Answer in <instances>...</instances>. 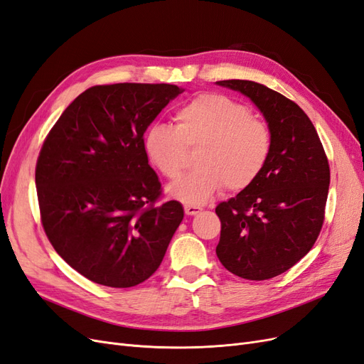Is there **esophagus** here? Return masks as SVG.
Masks as SVG:
<instances>
[{"label":"esophagus","instance_id":"34e87169","mask_svg":"<svg viewBox=\"0 0 364 364\" xmlns=\"http://www.w3.org/2000/svg\"><path fill=\"white\" fill-rule=\"evenodd\" d=\"M183 209H185L186 215H196V214H199L202 211L200 206H194V205H185Z\"/></svg>","mask_w":364,"mask_h":364}]
</instances>
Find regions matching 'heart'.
Returning <instances> with one entry per match:
<instances>
[{"mask_svg":"<svg viewBox=\"0 0 364 364\" xmlns=\"http://www.w3.org/2000/svg\"><path fill=\"white\" fill-rule=\"evenodd\" d=\"M149 162L168 179L179 178L188 151L200 149L199 168L168 186V194L186 205H203L226 185L246 190L266 168L272 134L250 109L220 94H202L176 112V127L155 121L142 139Z\"/></svg>","mask_w":364,"mask_h":364,"instance_id":"obj_1","label":"heart"}]
</instances>
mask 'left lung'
Listing matches in <instances>:
<instances>
[{
	"label": "left lung",
	"instance_id": "left-lung-1",
	"mask_svg": "<svg viewBox=\"0 0 364 364\" xmlns=\"http://www.w3.org/2000/svg\"><path fill=\"white\" fill-rule=\"evenodd\" d=\"M215 83L247 97L272 134V153L259 178L215 208L222 222L215 253L240 278L270 279L316 243L328 197V159L310 118L287 97L250 80Z\"/></svg>",
	"mask_w": 364,
	"mask_h": 364
}]
</instances>
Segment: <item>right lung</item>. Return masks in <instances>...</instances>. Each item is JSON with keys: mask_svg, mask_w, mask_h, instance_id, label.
Masks as SVG:
<instances>
[{"mask_svg": "<svg viewBox=\"0 0 364 364\" xmlns=\"http://www.w3.org/2000/svg\"><path fill=\"white\" fill-rule=\"evenodd\" d=\"M185 90L176 85L92 86L65 109L36 164L43 229L92 282L127 289L158 270L183 218L156 205L158 174L142 147L147 127Z\"/></svg>", "mask_w": 364, "mask_h": 364, "instance_id": "right-lung-1", "label": "right lung"}]
</instances>
